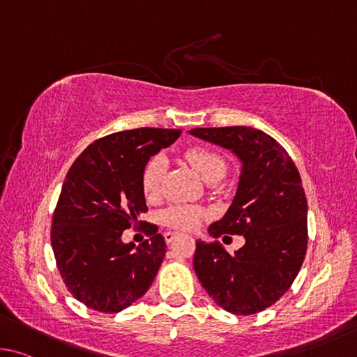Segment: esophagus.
<instances>
[{
    "label": "esophagus",
    "instance_id": "esophagus-1",
    "mask_svg": "<svg viewBox=\"0 0 357 357\" xmlns=\"http://www.w3.org/2000/svg\"><path fill=\"white\" fill-rule=\"evenodd\" d=\"M175 236H177V234H175V232H166L165 240H166V243H171L175 238Z\"/></svg>",
    "mask_w": 357,
    "mask_h": 357
}]
</instances>
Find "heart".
Segmentation results:
<instances>
[{
    "label": "heart",
    "mask_w": 357,
    "mask_h": 357,
    "mask_svg": "<svg viewBox=\"0 0 357 357\" xmlns=\"http://www.w3.org/2000/svg\"><path fill=\"white\" fill-rule=\"evenodd\" d=\"M186 161L201 175L205 182L220 180L226 172V161L220 153L207 147H192L186 150ZM166 171V158L156 155L150 160L142 171V191L147 197H155L160 191L162 174ZM207 215L205 210L196 205H174L162 211V221L167 226L180 230H192L199 226L202 218Z\"/></svg>",
    "instance_id": "heart-1"
}]
</instances>
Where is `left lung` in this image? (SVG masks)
<instances>
[{
    "instance_id": "left-lung-1",
    "label": "left lung",
    "mask_w": 357,
    "mask_h": 357,
    "mask_svg": "<svg viewBox=\"0 0 357 357\" xmlns=\"http://www.w3.org/2000/svg\"><path fill=\"white\" fill-rule=\"evenodd\" d=\"M190 135L224 147L241 162L234 201L208 227L243 235L230 255L220 241H196V276L210 298L230 314L252 315L290 289L307 249V201L295 162L270 135L252 127L192 128Z\"/></svg>"
}]
</instances>
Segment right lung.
<instances>
[{"label": "right lung", "instance_id": "obj_1", "mask_svg": "<svg viewBox=\"0 0 357 357\" xmlns=\"http://www.w3.org/2000/svg\"><path fill=\"white\" fill-rule=\"evenodd\" d=\"M180 130L136 128L91 144L67 172L53 215L52 246L68 291L89 309L117 314L152 285L166 254L158 227L136 246L122 234L146 213L142 171Z\"/></svg>", "mask_w": 357, "mask_h": 357}]
</instances>
